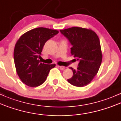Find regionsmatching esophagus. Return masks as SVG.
I'll use <instances>...</instances> for the list:
<instances>
[{
  "label": "esophagus",
  "mask_w": 121,
  "mask_h": 121,
  "mask_svg": "<svg viewBox=\"0 0 121 121\" xmlns=\"http://www.w3.org/2000/svg\"><path fill=\"white\" fill-rule=\"evenodd\" d=\"M58 66V67H59L60 68V69L61 70H65V67H64V66Z\"/></svg>",
  "instance_id": "esophagus-1"
}]
</instances>
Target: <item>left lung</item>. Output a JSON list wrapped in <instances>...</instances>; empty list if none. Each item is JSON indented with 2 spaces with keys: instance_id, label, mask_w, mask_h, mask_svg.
<instances>
[{
  "instance_id": "obj_1",
  "label": "left lung",
  "mask_w": 121,
  "mask_h": 121,
  "mask_svg": "<svg viewBox=\"0 0 121 121\" xmlns=\"http://www.w3.org/2000/svg\"><path fill=\"white\" fill-rule=\"evenodd\" d=\"M71 44V54L78 60L77 69L70 67L73 76L67 81L72 85L83 87L89 85L97 75L102 59L99 39L90 29L74 27L60 30Z\"/></svg>"
}]
</instances>
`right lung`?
<instances>
[{
  "label": "right lung",
  "instance_id": "obj_1",
  "mask_svg": "<svg viewBox=\"0 0 121 121\" xmlns=\"http://www.w3.org/2000/svg\"><path fill=\"white\" fill-rule=\"evenodd\" d=\"M59 31L44 27L36 28L23 34L17 40L13 51L15 66L20 80L30 87H37L45 82L55 64L41 63L39 58L48 39Z\"/></svg>",
  "mask_w": 121,
  "mask_h": 121
}]
</instances>
